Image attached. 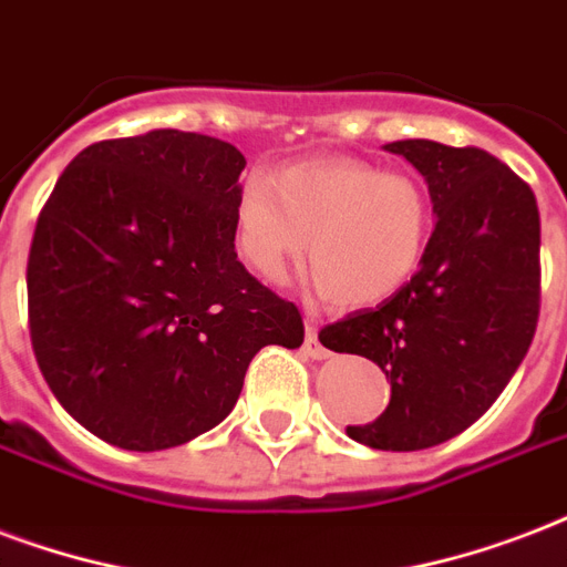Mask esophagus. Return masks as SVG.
<instances>
[{
	"label": "esophagus",
	"mask_w": 567,
	"mask_h": 567,
	"mask_svg": "<svg viewBox=\"0 0 567 567\" xmlns=\"http://www.w3.org/2000/svg\"><path fill=\"white\" fill-rule=\"evenodd\" d=\"M302 351L306 357H312V360H327L330 351L323 348L321 339H318V330H315V323H306V341H302Z\"/></svg>",
	"instance_id": "obj_1"
}]
</instances>
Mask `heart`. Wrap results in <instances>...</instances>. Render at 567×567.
I'll return each instance as SVG.
<instances>
[{
  "mask_svg": "<svg viewBox=\"0 0 567 567\" xmlns=\"http://www.w3.org/2000/svg\"><path fill=\"white\" fill-rule=\"evenodd\" d=\"M431 228V196L413 175L353 157L252 172L235 198V249L258 279L282 282L309 236V274L348 309L401 291L422 265Z\"/></svg>",
  "mask_w": 567,
  "mask_h": 567,
  "instance_id": "b5f03b06",
  "label": "heart"
}]
</instances>
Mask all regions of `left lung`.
<instances>
[{
	"label": "left lung",
	"instance_id": "obj_1",
	"mask_svg": "<svg viewBox=\"0 0 567 567\" xmlns=\"http://www.w3.org/2000/svg\"><path fill=\"white\" fill-rule=\"evenodd\" d=\"M425 178L434 231L419 274L378 309L321 330L336 353H360L386 374V410L348 437L416 452L457 437L524 362L538 321L542 223L533 189L482 148L431 140L383 145Z\"/></svg>",
	"mask_w": 567,
	"mask_h": 567
}]
</instances>
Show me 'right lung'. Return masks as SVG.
I'll return each instance as SVG.
<instances>
[{
	"instance_id": "right-lung-1",
	"label": "right lung",
	"mask_w": 567,
	"mask_h": 567,
	"mask_svg": "<svg viewBox=\"0 0 567 567\" xmlns=\"http://www.w3.org/2000/svg\"><path fill=\"white\" fill-rule=\"evenodd\" d=\"M244 154L148 130L64 168L29 252V330L43 380L94 437L159 452L235 410L265 344L300 348L297 306L235 252Z\"/></svg>"
}]
</instances>
